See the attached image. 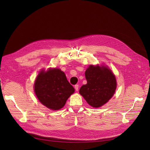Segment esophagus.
I'll use <instances>...</instances> for the list:
<instances>
[{"label": "esophagus", "mask_w": 150, "mask_h": 150, "mask_svg": "<svg viewBox=\"0 0 150 150\" xmlns=\"http://www.w3.org/2000/svg\"><path fill=\"white\" fill-rule=\"evenodd\" d=\"M74 88H75L76 91H78V89H79V85H78V84H76V85L74 86Z\"/></svg>", "instance_id": "1"}]
</instances>
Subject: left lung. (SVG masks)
Masks as SVG:
<instances>
[{
    "label": "left lung",
    "instance_id": "obj_1",
    "mask_svg": "<svg viewBox=\"0 0 150 150\" xmlns=\"http://www.w3.org/2000/svg\"><path fill=\"white\" fill-rule=\"evenodd\" d=\"M87 84L81 86L79 93L90 106L99 108L112 98L116 88V78L108 68L91 65L85 72Z\"/></svg>",
    "mask_w": 150,
    "mask_h": 150
}]
</instances>
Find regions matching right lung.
Here are the masks:
<instances>
[{"label":"right lung","mask_w":150,"mask_h":150,"mask_svg":"<svg viewBox=\"0 0 150 150\" xmlns=\"http://www.w3.org/2000/svg\"><path fill=\"white\" fill-rule=\"evenodd\" d=\"M34 91L43 105L57 110L65 105L74 88L68 82L64 72L56 68L40 72L35 81Z\"/></svg>","instance_id":"obj_1"}]
</instances>
